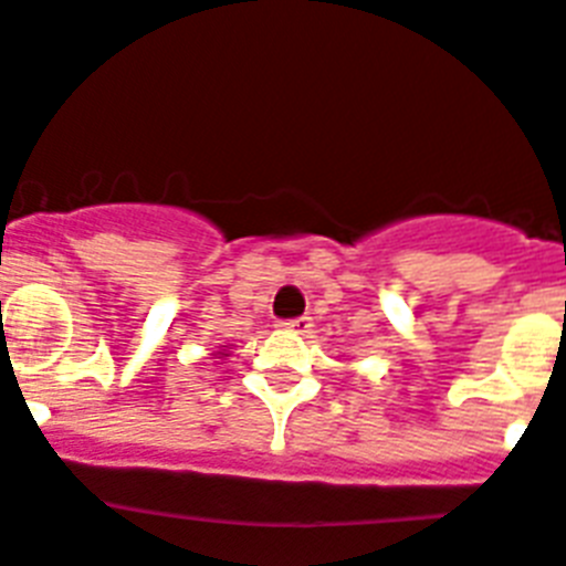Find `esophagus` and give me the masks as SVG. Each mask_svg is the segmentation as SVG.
Here are the masks:
<instances>
[{
	"label": "esophagus",
	"instance_id": "1",
	"mask_svg": "<svg viewBox=\"0 0 566 566\" xmlns=\"http://www.w3.org/2000/svg\"><path fill=\"white\" fill-rule=\"evenodd\" d=\"M283 329H286V333H294V335H306L312 329V317H292V321H283Z\"/></svg>",
	"mask_w": 566,
	"mask_h": 566
}]
</instances>
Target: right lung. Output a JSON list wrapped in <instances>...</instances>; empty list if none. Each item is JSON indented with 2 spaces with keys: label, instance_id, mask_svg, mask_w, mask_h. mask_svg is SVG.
I'll return each instance as SVG.
<instances>
[{
  "label": "right lung",
  "instance_id": "right-lung-1",
  "mask_svg": "<svg viewBox=\"0 0 566 566\" xmlns=\"http://www.w3.org/2000/svg\"><path fill=\"white\" fill-rule=\"evenodd\" d=\"M222 356H226V353H222Z\"/></svg>",
  "mask_w": 566,
  "mask_h": 566
}]
</instances>
